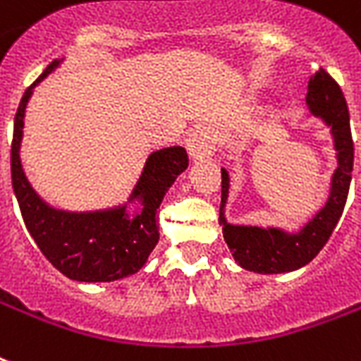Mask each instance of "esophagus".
Masks as SVG:
<instances>
[{
    "label": "esophagus",
    "mask_w": 361,
    "mask_h": 361,
    "mask_svg": "<svg viewBox=\"0 0 361 361\" xmlns=\"http://www.w3.org/2000/svg\"><path fill=\"white\" fill-rule=\"evenodd\" d=\"M217 151V142L214 132L206 126H200L192 132L191 136L187 137V153L192 161H202V159H210Z\"/></svg>",
    "instance_id": "1"
}]
</instances>
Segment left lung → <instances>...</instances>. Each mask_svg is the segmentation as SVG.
Returning a JSON list of instances; mask_svg holds the SVG:
<instances>
[{
  "instance_id": "8db88e82",
  "label": "left lung",
  "mask_w": 361,
  "mask_h": 361,
  "mask_svg": "<svg viewBox=\"0 0 361 361\" xmlns=\"http://www.w3.org/2000/svg\"><path fill=\"white\" fill-rule=\"evenodd\" d=\"M307 106L310 114L331 128L337 169L331 176L329 195L322 208L312 214L297 231L259 225H235L227 221L225 206L229 199V172L221 169V208L219 224L233 257L242 269L259 274H282L309 265L326 246L335 225L339 224L350 189L354 144L350 117L343 90L326 70L314 71L309 79Z\"/></svg>"
}]
</instances>
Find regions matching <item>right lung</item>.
<instances>
[{
  "instance_id": "right-lung-1",
  "label": "right lung",
  "mask_w": 361,
  "mask_h": 361,
  "mask_svg": "<svg viewBox=\"0 0 361 361\" xmlns=\"http://www.w3.org/2000/svg\"><path fill=\"white\" fill-rule=\"evenodd\" d=\"M62 60L47 66L34 85L27 87L16 109L11 145L13 189L27 233L54 269L77 282H114L136 274L147 263L159 242V206L178 176L185 172L189 159L180 145L153 151L123 204L87 212L62 210L49 204L22 169V128L34 89Z\"/></svg>"
}]
</instances>
